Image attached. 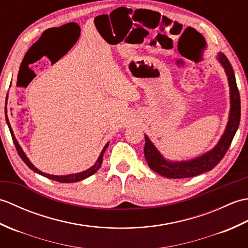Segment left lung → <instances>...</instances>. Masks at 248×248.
I'll return each mask as SVG.
<instances>
[{
  "label": "left lung",
  "instance_id": "left-lung-1",
  "mask_svg": "<svg viewBox=\"0 0 248 248\" xmlns=\"http://www.w3.org/2000/svg\"><path fill=\"white\" fill-rule=\"evenodd\" d=\"M217 60L224 67L226 75L228 77L230 88V113L225 132L217 145L212 150L198 157H195L193 160L181 162H170L165 160L160 152L157 151L155 145L151 143L148 136L145 135L144 154L146 161L152 170L163 177L172 179L191 178L213 170L223 159L234 138L236 130L239 128L241 118L240 93L238 86H236L234 72L228 59L224 53H218Z\"/></svg>",
  "mask_w": 248,
  "mask_h": 248
}]
</instances>
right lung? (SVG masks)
<instances>
[{"label": "right lung", "instance_id": "right-lung-1", "mask_svg": "<svg viewBox=\"0 0 248 248\" xmlns=\"http://www.w3.org/2000/svg\"><path fill=\"white\" fill-rule=\"evenodd\" d=\"M6 102H7V97H6ZM6 121H7V124H8L9 131H10V134H12V138H13V140H14V144H15V146H16V149H17L18 155H20L21 159H22V161L25 163L26 165H28V166L31 168V170H34L35 172L39 173V175L44 176V177H46V178L52 179V180L57 181V182H62V183L78 182V181L84 180V179L88 178L89 176L93 175V173L96 172V171L99 170L100 166H101V164H102V160H103L104 151L107 150V148L108 147V143L107 145L104 146V148H103V150L101 151V154H100V155H99V157H98V160H97V162H96V164H94L93 166H92L91 168H88V170H84V171H82V172H78V173H72V175H66V176H54V175H49V173H46V172L40 171V170H38V168H36L33 164H31V161L28 159V156L25 155L24 151L22 150V148H21L20 145H19V143H18V140H16V138H15L14 132H13V129H12V127H10V124H9V121H8L7 114H6Z\"/></svg>", "mask_w": 248, "mask_h": 248}]
</instances>
